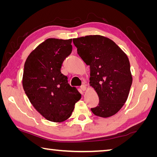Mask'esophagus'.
Returning <instances> with one entry per match:
<instances>
[{
    "instance_id": "esophagus-1",
    "label": "esophagus",
    "mask_w": 157,
    "mask_h": 157,
    "mask_svg": "<svg viewBox=\"0 0 157 157\" xmlns=\"http://www.w3.org/2000/svg\"><path fill=\"white\" fill-rule=\"evenodd\" d=\"M80 89H81V90H82V91H84L86 89V86H85L84 84H83V85H82V86H80Z\"/></svg>"
}]
</instances>
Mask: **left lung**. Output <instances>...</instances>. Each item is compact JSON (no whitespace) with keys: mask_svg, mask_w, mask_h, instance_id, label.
Segmentation results:
<instances>
[{"mask_svg":"<svg viewBox=\"0 0 157 157\" xmlns=\"http://www.w3.org/2000/svg\"><path fill=\"white\" fill-rule=\"evenodd\" d=\"M78 53L90 66V85L97 92L99 103L91 110L108 118L123 107L132 83L128 57L115 42L100 35L73 39Z\"/></svg>","mask_w":157,"mask_h":157,"instance_id":"left-lung-1","label":"left lung"}]
</instances>
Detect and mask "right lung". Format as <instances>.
I'll return each instance as SVG.
<instances>
[{
	"label": "right lung",
	"mask_w": 157,
	"mask_h": 157,
	"mask_svg": "<svg viewBox=\"0 0 157 157\" xmlns=\"http://www.w3.org/2000/svg\"><path fill=\"white\" fill-rule=\"evenodd\" d=\"M71 42V39H48L29 55L24 64L23 87L26 95L41 115L55 123L67 120L81 98L61 72L63 62L72 52Z\"/></svg>",
	"instance_id": "right-lung-1"
}]
</instances>
